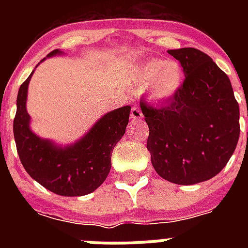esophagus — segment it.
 <instances>
[{
    "label": "esophagus",
    "mask_w": 248,
    "mask_h": 248,
    "mask_svg": "<svg viewBox=\"0 0 248 248\" xmlns=\"http://www.w3.org/2000/svg\"><path fill=\"white\" fill-rule=\"evenodd\" d=\"M130 118L132 121H140L143 118V113H141V110L138 107H132L131 113H130Z\"/></svg>",
    "instance_id": "esophagus-1"
}]
</instances>
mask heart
I'll list each match as a JSON object with an SVG mask.
<instances>
[{
	"label": "heart",
	"mask_w": 248,
	"mask_h": 248,
	"mask_svg": "<svg viewBox=\"0 0 248 248\" xmlns=\"http://www.w3.org/2000/svg\"><path fill=\"white\" fill-rule=\"evenodd\" d=\"M134 82L138 87H148V97L155 103L172 100L183 89L184 69L176 62L149 59L135 68Z\"/></svg>",
	"instance_id": "heart-1"
}]
</instances>
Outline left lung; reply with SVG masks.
I'll use <instances>...</instances> for the list:
<instances>
[{
    "instance_id": "1",
    "label": "left lung",
    "mask_w": 248,
    "mask_h": 248,
    "mask_svg": "<svg viewBox=\"0 0 248 248\" xmlns=\"http://www.w3.org/2000/svg\"><path fill=\"white\" fill-rule=\"evenodd\" d=\"M184 69L183 89L162 107L140 101L155 172L179 185L216 176L239 139V107L228 76L204 52L169 50Z\"/></svg>"
}]
</instances>
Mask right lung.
I'll list each match as a JSON object with an SVG mask.
<instances>
[{"label": "right lung", "mask_w": 248, "mask_h": 248, "mask_svg": "<svg viewBox=\"0 0 248 248\" xmlns=\"http://www.w3.org/2000/svg\"><path fill=\"white\" fill-rule=\"evenodd\" d=\"M63 54L58 48L46 58ZM33 73L19 89L14 118V138L21 165L33 180L55 194L81 197L93 193L110 171L112 152L126 132L131 107L124 105L105 113L81 139L62 145L41 138L31 128L27 96Z\"/></svg>", "instance_id": "right-lung-1"}]
</instances>
